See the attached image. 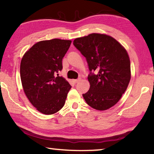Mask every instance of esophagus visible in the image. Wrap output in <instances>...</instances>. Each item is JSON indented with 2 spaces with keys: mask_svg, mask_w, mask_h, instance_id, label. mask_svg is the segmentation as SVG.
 Wrapping results in <instances>:
<instances>
[{
  "mask_svg": "<svg viewBox=\"0 0 154 154\" xmlns=\"http://www.w3.org/2000/svg\"><path fill=\"white\" fill-rule=\"evenodd\" d=\"M80 81H81V79H80V78H79V79H74L72 82H74L75 84H77V83H78V82H79Z\"/></svg>",
  "mask_w": 154,
  "mask_h": 154,
  "instance_id": "34e87169",
  "label": "esophagus"
}]
</instances>
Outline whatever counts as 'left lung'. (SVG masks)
<instances>
[{
  "instance_id": "left-lung-1",
  "label": "left lung",
  "mask_w": 154,
  "mask_h": 154,
  "mask_svg": "<svg viewBox=\"0 0 154 154\" xmlns=\"http://www.w3.org/2000/svg\"><path fill=\"white\" fill-rule=\"evenodd\" d=\"M73 45L86 57L91 72L88 76L90 89L83 94L85 101L98 111L113 106L127 90L131 79L127 50L112 36L97 33L75 38Z\"/></svg>"
}]
</instances>
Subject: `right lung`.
Listing matches in <instances>:
<instances>
[{
	"mask_svg": "<svg viewBox=\"0 0 154 154\" xmlns=\"http://www.w3.org/2000/svg\"><path fill=\"white\" fill-rule=\"evenodd\" d=\"M71 42L59 38L39 41L21 59L20 75L23 91L41 113L54 114L65 104L71 86L58 73L62 70V59Z\"/></svg>",
	"mask_w": 154,
	"mask_h": 154,
	"instance_id": "right-lung-1",
	"label": "right lung"
}]
</instances>
